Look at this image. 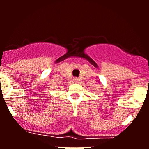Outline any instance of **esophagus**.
Segmentation results:
<instances>
[{
  "label": "esophagus",
  "instance_id": "34e87169",
  "mask_svg": "<svg viewBox=\"0 0 149 149\" xmlns=\"http://www.w3.org/2000/svg\"><path fill=\"white\" fill-rule=\"evenodd\" d=\"M77 81H78V79H77V77H74V81H75V82H77Z\"/></svg>",
  "mask_w": 149,
  "mask_h": 149
}]
</instances>
